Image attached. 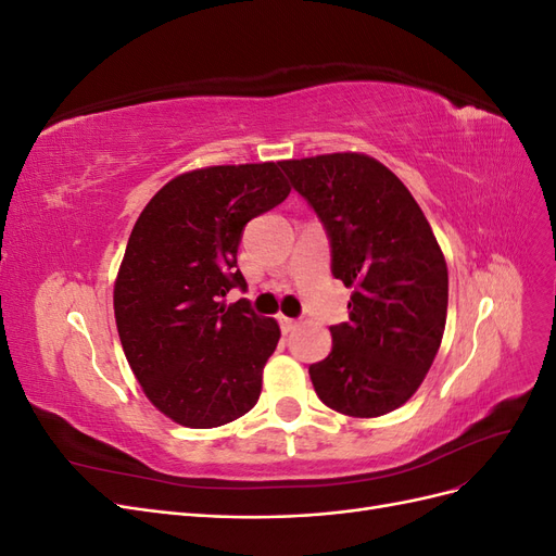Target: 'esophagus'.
<instances>
[{"label":"esophagus","mask_w":556,"mask_h":556,"mask_svg":"<svg viewBox=\"0 0 556 556\" xmlns=\"http://www.w3.org/2000/svg\"><path fill=\"white\" fill-rule=\"evenodd\" d=\"M278 323H280L282 333H290V331H294V329L299 327L296 319H292V317H285V315H280V317H278Z\"/></svg>","instance_id":"1"}]
</instances>
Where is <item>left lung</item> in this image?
I'll use <instances>...</instances> for the list:
<instances>
[{"mask_svg": "<svg viewBox=\"0 0 556 556\" xmlns=\"http://www.w3.org/2000/svg\"><path fill=\"white\" fill-rule=\"evenodd\" d=\"M323 223L350 319L308 374L325 406L378 417L403 406L441 348L447 266L422 208L387 166L359 153L280 162Z\"/></svg>", "mask_w": 556, "mask_h": 556, "instance_id": "obj_1", "label": "left lung"}]
</instances>
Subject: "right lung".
<instances>
[{
  "mask_svg": "<svg viewBox=\"0 0 556 556\" xmlns=\"http://www.w3.org/2000/svg\"><path fill=\"white\" fill-rule=\"evenodd\" d=\"M280 162L208 166L148 201L113 290L125 357L146 396L174 422L213 429L245 415L280 329L248 299L237 266L245 225L288 199Z\"/></svg>",
  "mask_w": 556,
  "mask_h": 556,
  "instance_id": "right-lung-1",
  "label": "right lung"
}]
</instances>
